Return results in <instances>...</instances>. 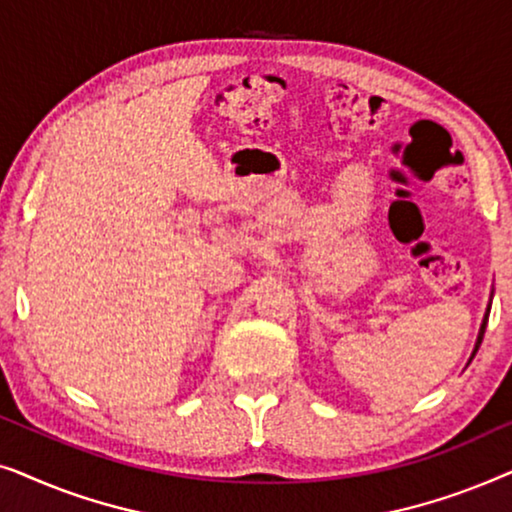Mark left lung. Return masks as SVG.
I'll return each instance as SVG.
<instances>
[{"instance_id": "obj_1", "label": "left lung", "mask_w": 512, "mask_h": 512, "mask_svg": "<svg viewBox=\"0 0 512 512\" xmlns=\"http://www.w3.org/2000/svg\"><path fill=\"white\" fill-rule=\"evenodd\" d=\"M487 319H489V307H487V312H485V319H482V326H480V333H478V342H475L473 356H475V352H478V347H480V342H482V335H485V328H487ZM473 356H471V359H473Z\"/></svg>"}]
</instances>
